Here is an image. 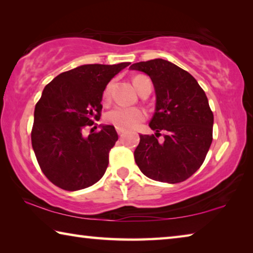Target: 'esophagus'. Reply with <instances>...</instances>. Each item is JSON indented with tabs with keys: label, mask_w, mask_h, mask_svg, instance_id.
<instances>
[{
	"label": "esophagus",
	"mask_w": 253,
	"mask_h": 253,
	"mask_svg": "<svg viewBox=\"0 0 253 253\" xmlns=\"http://www.w3.org/2000/svg\"><path fill=\"white\" fill-rule=\"evenodd\" d=\"M117 132H118V135H123L124 134V132H125V130H124V129H121V128H117Z\"/></svg>",
	"instance_id": "1"
}]
</instances>
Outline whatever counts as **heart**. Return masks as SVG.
Segmentation results:
<instances>
[{"mask_svg": "<svg viewBox=\"0 0 253 253\" xmlns=\"http://www.w3.org/2000/svg\"><path fill=\"white\" fill-rule=\"evenodd\" d=\"M149 81L147 77L144 76H136L132 79V84H134L136 90L140 92L143 89V85L145 83ZM151 83V81H149ZM110 89L111 84L109 83L106 85L104 91H102V98L107 100L110 96ZM146 118V114L145 111L137 107H125V106H115L111 108L108 113L106 114V121L116 128H121V129H130V128L136 127L138 124L142 123L144 119Z\"/></svg>", "mask_w": 253, "mask_h": 253, "instance_id": "heart-1", "label": "heart"}]
</instances>
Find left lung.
Listing matches in <instances>:
<instances>
[{"label": "left lung", "mask_w": 253, "mask_h": 253, "mask_svg": "<svg viewBox=\"0 0 253 253\" xmlns=\"http://www.w3.org/2000/svg\"><path fill=\"white\" fill-rule=\"evenodd\" d=\"M130 69L148 75L156 93L149 123L156 136L139 135L136 164L154 181H185L203 164L213 139V113L207 95L193 76L168 60L137 62ZM162 130L165 143L160 144L157 136Z\"/></svg>", "instance_id": "obj_1"}]
</instances>
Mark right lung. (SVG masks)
Returning a JSON list of instances; mask_svg holds the SVG:
<instances>
[{
	"label": "right lung",
	"mask_w": 253,
	"mask_h": 253,
	"mask_svg": "<svg viewBox=\"0 0 253 253\" xmlns=\"http://www.w3.org/2000/svg\"><path fill=\"white\" fill-rule=\"evenodd\" d=\"M129 65H84L44 87L34 109L31 140L41 170L54 185L78 191L104 176L118 139L115 127L104 125L88 137L83 130L100 118L107 84Z\"/></svg>",
	"instance_id": "right-lung-1"
}]
</instances>
